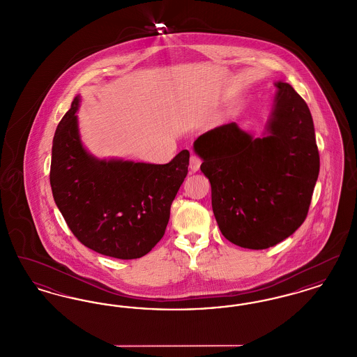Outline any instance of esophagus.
Listing matches in <instances>:
<instances>
[{
    "mask_svg": "<svg viewBox=\"0 0 357 357\" xmlns=\"http://www.w3.org/2000/svg\"><path fill=\"white\" fill-rule=\"evenodd\" d=\"M201 163H202V160L198 156L191 155V158H190V170L192 171V172L199 170Z\"/></svg>",
    "mask_w": 357,
    "mask_h": 357,
    "instance_id": "34e87169",
    "label": "esophagus"
}]
</instances>
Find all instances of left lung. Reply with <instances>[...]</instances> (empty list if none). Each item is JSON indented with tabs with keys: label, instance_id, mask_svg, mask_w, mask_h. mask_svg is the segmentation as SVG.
I'll use <instances>...</instances> for the list:
<instances>
[{
	"label": "left lung",
	"instance_id": "8db88e82",
	"mask_svg": "<svg viewBox=\"0 0 357 357\" xmlns=\"http://www.w3.org/2000/svg\"><path fill=\"white\" fill-rule=\"evenodd\" d=\"M266 134L253 137L237 123L194 142L211 185V204L223 237L245 249H268L305 221L320 171L314 126L304 99L275 83Z\"/></svg>",
	"mask_w": 357,
	"mask_h": 357
}]
</instances>
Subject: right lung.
<instances>
[{"label":"right lung","instance_id":"right-lung-1","mask_svg":"<svg viewBox=\"0 0 357 357\" xmlns=\"http://www.w3.org/2000/svg\"><path fill=\"white\" fill-rule=\"evenodd\" d=\"M79 105L77 95L53 137L50 181L54 202L86 248L119 259L140 258L165 236L190 153L182 150L167 165L98 159L82 143Z\"/></svg>","mask_w":357,"mask_h":357}]
</instances>
